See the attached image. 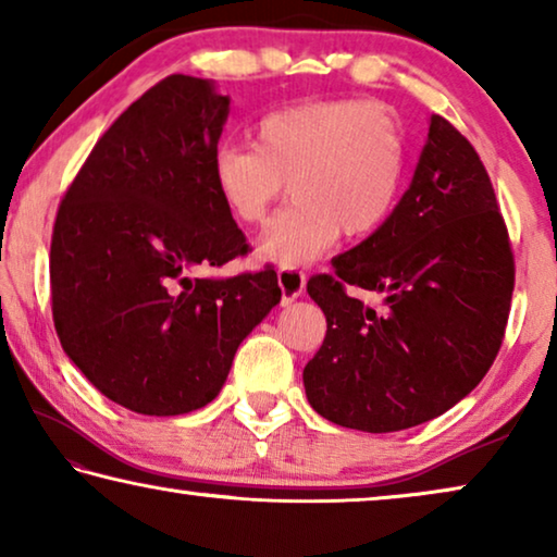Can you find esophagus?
Returning a JSON list of instances; mask_svg holds the SVG:
<instances>
[{
	"mask_svg": "<svg viewBox=\"0 0 557 557\" xmlns=\"http://www.w3.org/2000/svg\"><path fill=\"white\" fill-rule=\"evenodd\" d=\"M278 286H281V301L292 304L294 298L304 294L306 273L298 269H278Z\"/></svg>",
	"mask_w": 557,
	"mask_h": 557,
	"instance_id": "34e87169",
	"label": "esophagus"
}]
</instances>
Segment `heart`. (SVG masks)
Here are the masks:
<instances>
[{
    "label": "heart",
    "instance_id": "obj_1",
    "mask_svg": "<svg viewBox=\"0 0 557 557\" xmlns=\"http://www.w3.org/2000/svg\"><path fill=\"white\" fill-rule=\"evenodd\" d=\"M407 173V140L389 110L367 100H319L273 110L256 123V145L213 152L211 175L233 219L263 223L284 196L294 203L259 240L281 265L324 256L338 236L367 238L389 219Z\"/></svg>",
    "mask_w": 557,
    "mask_h": 557
}]
</instances>
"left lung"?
Here are the masks:
<instances>
[{
    "label": "left lung",
    "instance_id": "1",
    "mask_svg": "<svg viewBox=\"0 0 557 557\" xmlns=\"http://www.w3.org/2000/svg\"><path fill=\"white\" fill-rule=\"evenodd\" d=\"M332 265L306 284L326 336L304 367L309 405L329 422L374 434L430 422L493 367L515 256L478 150L442 115L389 219Z\"/></svg>",
    "mask_w": 557,
    "mask_h": 557
}]
</instances>
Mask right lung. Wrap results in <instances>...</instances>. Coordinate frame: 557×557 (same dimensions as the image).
Masks as SVG:
<instances>
[{"label":"right lung","mask_w":557,"mask_h":557,"mask_svg":"<svg viewBox=\"0 0 557 557\" xmlns=\"http://www.w3.org/2000/svg\"><path fill=\"white\" fill-rule=\"evenodd\" d=\"M225 117L208 79H160L95 143L58 208L54 329L95 389L131 412L213 401L238 344L281 301L273 269L196 276L248 253L211 175Z\"/></svg>","instance_id":"add662e5"}]
</instances>
